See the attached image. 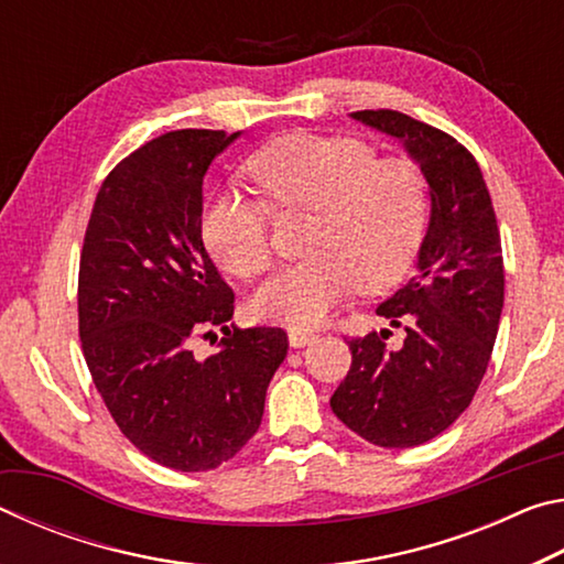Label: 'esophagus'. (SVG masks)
Segmentation results:
<instances>
[{
	"instance_id": "34e87169",
	"label": "esophagus",
	"mask_w": 564,
	"mask_h": 564,
	"mask_svg": "<svg viewBox=\"0 0 564 564\" xmlns=\"http://www.w3.org/2000/svg\"><path fill=\"white\" fill-rule=\"evenodd\" d=\"M313 338H316V333H313L311 328H295V326L289 328V340H291L293 348L308 346V343H311Z\"/></svg>"
}]
</instances>
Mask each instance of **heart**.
Here are the masks:
<instances>
[{
	"mask_svg": "<svg viewBox=\"0 0 564 564\" xmlns=\"http://www.w3.org/2000/svg\"><path fill=\"white\" fill-rule=\"evenodd\" d=\"M248 171L279 208H313L308 259L265 281L253 299L261 318L305 328L326 318L360 283L380 291L405 275L427 226V184L408 159H378L350 137L291 131L248 159ZM202 236L214 259L241 279L273 261L269 208L224 188L208 198Z\"/></svg>",
	"mask_w": 564,
	"mask_h": 564,
	"instance_id": "1",
	"label": "heart"
}]
</instances>
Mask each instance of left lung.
Segmentation results:
<instances>
[{
  "mask_svg": "<svg viewBox=\"0 0 564 564\" xmlns=\"http://www.w3.org/2000/svg\"><path fill=\"white\" fill-rule=\"evenodd\" d=\"M350 117L405 147L431 188V221L415 275L376 311L405 330L403 346H386L390 330L348 340L330 408L362 441L415 447L460 417L488 370L505 299L500 228L480 166L451 133L393 109Z\"/></svg>",
  "mask_w": 564,
  "mask_h": 564,
  "instance_id": "1",
  "label": "left lung"
}]
</instances>
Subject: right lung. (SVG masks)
Instances as JSON below:
<instances>
[{"label":"right lung","mask_w":564,"mask_h":564,"mask_svg":"<svg viewBox=\"0 0 564 564\" xmlns=\"http://www.w3.org/2000/svg\"><path fill=\"white\" fill-rule=\"evenodd\" d=\"M238 137L151 139L104 178L84 234L79 338L94 386L119 431L178 473L214 470L251 441L289 352L283 328L228 323L234 291L204 248V176ZM196 337L219 343L208 359Z\"/></svg>","instance_id":"right-lung-1"}]
</instances>
